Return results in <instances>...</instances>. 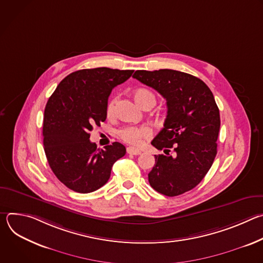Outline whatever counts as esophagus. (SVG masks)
I'll list each match as a JSON object with an SVG mask.
<instances>
[{
  "label": "esophagus",
  "instance_id": "obj_1",
  "mask_svg": "<svg viewBox=\"0 0 263 263\" xmlns=\"http://www.w3.org/2000/svg\"><path fill=\"white\" fill-rule=\"evenodd\" d=\"M127 153L130 154V155H139L141 152H140V149H138V148L129 146V147H127Z\"/></svg>",
  "mask_w": 263,
  "mask_h": 263
}]
</instances>
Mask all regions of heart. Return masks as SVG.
I'll use <instances>...</instances> for the list:
<instances>
[{
	"label": "heart",
	"instance_id": "obj_1",
	"mask_svg": "<svg viewBox=\"0 0 263 263\" xmlns=\"http://www.w3.org/2000/svg\"><path fill=\"white\" fill-rule=\"evenodd\" d=\"M133 99L140 108H143L147 104H151L152 106H154L156 103L155 95L152 91L143 89V88L135 90L133 93ZM115 105H116V100H111L108 102L106 106L107 118L111 119L115 117ZM118 134H119V137L124 142L132 145H137L143 139L151 136V130L145 126H139V127L128 126V127L122 128Z\"/></svg>",
	"mask_w": 263,
	"mask_h": 263
}]
</instances>
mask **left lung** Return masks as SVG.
<instances>
[{"instance_id":"left-lung-1","label":"left lung","mask_w":263,"mask_h":263,"mask_svg":"<svg viewBox=\"0 0 263 263\" xmlns=\"http://www.w3.org/2000/svg\"><path fill=\"white\" fill-rule=\"evenodd\" d=\"M133 78L157 90L167 106L164 128L152 141L164 154L155 155L149 185L167 197L195 189L217 153L220 120L211 90L193 74L167 68L136 70Z\"/></svg>"}]
</instances>
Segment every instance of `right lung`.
Segmentation results:
<instances>
[{"mask_svg": "<svg viewBox=\"0 0 263 263\" xmlns=\"http://www.w3.org/2000/svg\"><path fill=\"white\" fill-rule=\"evenodd\" d=\"M134 70L86 68L66 76L50 97L44 116L45 153L55 176L69 190L92 193L110 178L112 165L126 154L116 141L97 148L89 131L107 118L108 97Z\"/></svg>", "mask_w": 263, "mask_h": 263, "instance_id": "obj_1", "label": "right lung"}]
</instances>
